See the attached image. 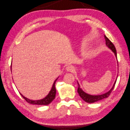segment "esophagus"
<instances>
[{
    "instance_id": "obj_1",
    "label": "esophagus",
    "mask_w": 130,
    "mask_h": 130,
    "mask_svg": "<svg viewBox=\"0 0 130 130\" xmlns=\"http://www.w3.org/2000/svg\"><path fill=\"white\" fill-rule=\"evenodd\" d=\"M66 70L68 72H74V71H75V67L72 66H68L66 68Z\"/></svg>"
}]
</instances>
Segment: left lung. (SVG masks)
<instances>
[{"label":"left lung","instance_id":"8db88e82","mask_svg":"<svg viewBox=\"0 0 130 130\" xmlns=\"http://www.w3.org/2000/svg\"><path fill=\"white\" fill-rule=\"evenodd\" d=\"M104 38H105V41H106V45H107V46L108 48H109L110 50L114 53L115 57L117 58V53H116V48H115V47L114 45L113 44L112 42H111L105 35H104ZM116 80H117V78H116L115 82V83H114V84L112 88H111L108 92H106V93H105L104 94H102V95H89V94L86 93V92H84L82 90V89L80 88V85H79V84H78V82H77V83H78V88L77 91H78V94H79L80 97H81L84 101H85L86 102H87V103H93L96 102L97 101H101V100H103V99L106 98L110 95L111 92L112 91L113 89L114 88L116 82Z\"/></svg>","mask_w":130,"mask_h":130}]
</instances>
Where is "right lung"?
I'll return each instance as SVG.
<instances>
[{
  "label": "right lung",
  "instance_id": "1",
  "mask_svg": "<svg viewBox=\"0 0 130 130\" xmlns=\"http://www.w3.org/2000/svg\"><path fill=\"white\" fill-rule=\"evenodd\" d=\"M58 78L55 79V81L54 82V83L52 85V88L50 92H49L48 95L45 98L42 99V100H37V101L30 100L29 99H28L25 97H24L22 94L20 93H20L21 95L23 97V98H24L25 100V101L29 104H31L33 105H47L51 103L53 101V100L55 97V94H56V89H55V84Z\"/></svg>",
  "mask_w": 130,
  "mask_h": 130
}]
</instances>
